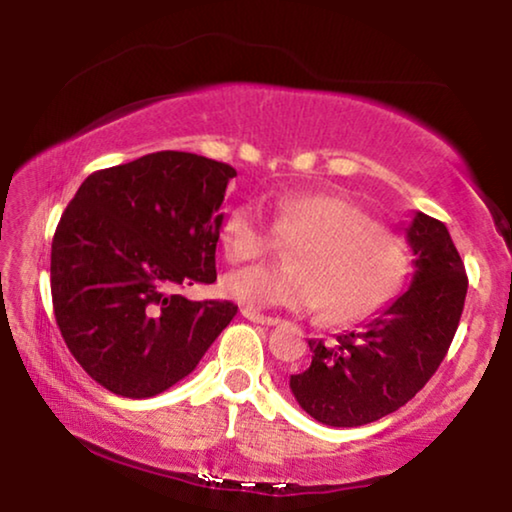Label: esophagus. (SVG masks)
Masks as SVG:
<instances>
[{
  "label": "esophagus",
  "instance_id": "1",
  "mask_svg": "<svg viewBox=\"0 0 512 512\" xmlns=\"http://www.w3.org/2000/svg\"><path fill=\"white\" fill-rule=\"evenodd\" d=\"M242 317L254 321V324H263V326H277L279 324L277 317H265V314L251 310V307H242Z\"/></svg>",
  "mask_w": 512,
  "mask_h": 512
}]
</instances>
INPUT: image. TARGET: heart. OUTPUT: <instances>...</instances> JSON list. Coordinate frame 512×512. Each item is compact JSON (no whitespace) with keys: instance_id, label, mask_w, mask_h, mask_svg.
I'll return each mask as SVG.
<instances>
[{"instance_id":"heart-1","label":"heart","mask_w":512,"mask_h":512,"mask_svg":"<svg viewBox=\"0 0 512 512\" xmlns=\"http://www.w3.org/2000/svg\"><path fill=\"white\" fill-rule=\"evenodd\" d=\"M277 233L298 242L291 268L230 270L219 282L223 296L258 310L312 312L324 305L328 321L347 324L387 305L408 279L410 254L401 237L333 193L284 195L275 202V226L258 202H242L223 219L221 249L228 261H251L275 247Z\"/></svg>"}]
</instances>
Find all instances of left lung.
<instances>
[{"mask_svg":"<svg viewBox=\"0 0 512 512\" xmlns=\"http://www.w3.org/2000/svg\"><path fill=\"white\" fill-rule=\"evenodd\" d=\"M408 233L415 275L408 289L356 331L307 340L312 363L291 375L300 408L326 426H363L410 401L445 359L464 310L468 279L445 223L415 212Z\"/></svg>","mask_w":512,"mask_h":512,"instance_id":"left-lung-1","label":"left lung"}]
</instances>
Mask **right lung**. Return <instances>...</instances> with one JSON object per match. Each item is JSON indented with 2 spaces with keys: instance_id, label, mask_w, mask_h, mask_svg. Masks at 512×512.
<instances>
[{
  "instance_id": "1",
  "label": "right lung",
  "mask_w": 512,
  "mask_h": 512,
  "mask_svg": "<svg viewBox=\"0 0 512 512\" xmlns=\"http://www.w3.org/2000/svg\"><path fill=\"white\" fill-rule=\"evenodd\" d=\"M237 172L158 151L83 181L55 228L53 310L81 368L125 398H151L193 373L237 314L177 286L216 282L223 195Z\"/></svg>"
}]
</instances>
